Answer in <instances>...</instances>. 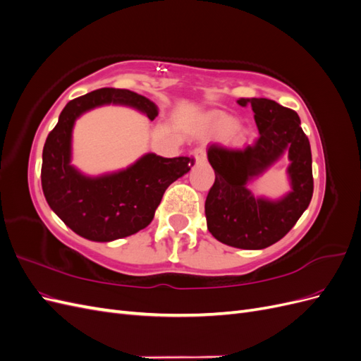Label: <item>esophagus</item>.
<instances>
[{
    "label": "esophagus",
    "instance_id": "obj_1",
    "mask_svg": "<svg viewBox=\"0 0 361 361\" xmlns=\"http://www.w3.org/2000/svg\"><path fill=\"white\" fill-rule=\"evenodd\" d=\"M194 158H195V162L200 164V162H204L206 161V149L204 147H197L194 150Z\"/></svg>",
    "mask_w": 361,
    "mask_h": 361
}]
</instances>
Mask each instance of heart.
Listing matches in <instances>:
<instances>
[{"label":"heart","mask_w":361,"mask_h":361,"mask_svg":"<svg viewBox=\"0 0 361 361\" xmlns=\"http://www.w3.org/2000/svg\"><path fill=\"white\" fill-rule=\"evenodd\" d=\"M207 133L212 135H224L227 133H231L235 143H241L244 138L243 130L239 128H235V120L228 116H214L209 128H207Z\"/></svg>","instance_id":"heart-1"}]
</instances>
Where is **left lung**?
<instances>
[{
	"label": "left lung",
	"mask_w": 361,
	"mask_h": 361,
	"mask_svg": "<svg viewBox=\"0 0 361 361\" xmlns=\"http://www.w3.org/2000/svg\"><path fill=\"white\" fill-rule=\"evenodd\" d=\"M238 104L251 105L259 137L244 149L215 143L207 149L215 182L207 192L204 214L207 231L220 243L262 250L280 241L310 204L312 150L300 117L290 108L265 97H241ZM285 149L291 161L293 191L280 201L255 198L246 188L247 180L263 172Z\"/></svg>",
	"instance_id": "1"
}]
</instances>
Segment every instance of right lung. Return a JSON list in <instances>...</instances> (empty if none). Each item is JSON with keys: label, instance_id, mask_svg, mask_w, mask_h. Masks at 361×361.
I'll list each match as a JSON object with an SVG mask.
<instances>
[{"label": "right lung", "instance_id": "right-lung-1", "mask_svg": "<svg viewBox=\"0 0 361 361\" xmlns=\"http://www.w3.org/2000/svg\"><path fill=\"white\" fill-rule=\"evenodd\" d=\"M122 104L137 108L150 120L157 105L125 89H99L72 99L59 117L43 146L42 190L51 209L85 239L108 243L147 227L166 190L188 173L191 157L162 158L147 154L126 170L87 178L71 166V140L75 120L92 108Z\"/></svg>", "mask_w": 361, "mask_h": 361}]
</instances>
